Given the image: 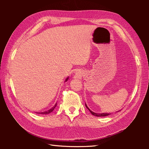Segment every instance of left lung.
Masks as SVG:
<instances>
[{"label": "left lung", "instance_id": "8db88e82", "mask_svg": "<svg viewBox=\"0 0 149 149\" xmlns=\"http://www.w3.org/2000/svg\"><path fill=\"white\" fill-rule=\"evenodd\" d=\"M86 107L88 109V110H89L91 112V113L94 116H106L110 115V113H93V111H91L89 108H88V106H86Z\"/></svg>", "mask_w": 149, "mask_h": 149}]
</instances>
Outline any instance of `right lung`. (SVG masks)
Masks as SVG:
<instances>
[{"mask_svg":"<svg viewBox=\"0 0 149 149\" xmlns=\"http://www.w3.org/2000/svg\"><path fill=\"white\" fill-rule=\"evenodd\" d=\"M68 78L66 79V81H67V80H68ZM56 104H55V106H54L53 107H52L51 109H49V110H48V111H45V112H42V113H41V114H49V113H51V112L52 111H53L54 109V108H55L56 106Z\"/></svg>","mask_w":149,"mask_h":149,"instance_id":"obj_1","label":"right lung"}]
</instances>
